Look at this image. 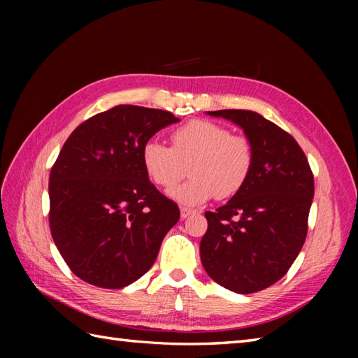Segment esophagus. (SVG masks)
I'll list each match as a JSON object with an SVG mask.
<instances>
[{
  "mask_svg": "<svg viewBox=\"0 0 358 358\" xmlns=\"http://www.w3.org/2000/svg\"><path fill=\"white\" fill-rule=\"evenodd\" d=\"M194 214H195V210H192V209H187V208H181L180 209V215H181V218H183V220H186L187 217H191Z\"/></svg>",
  "mask_w": 358,
  "mask_h": 358,
  "instance_id": "esophagus-1",
  "label": "esophagus"
}]
</instances>
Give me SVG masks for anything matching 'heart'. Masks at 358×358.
I'll return each instance as SVG.
<instances>
[{
	"instance_id": "b5f03b06",
	"label": "heart",
	"mask_w": 358,
	"mask_h": 358,
	"mask_svg": "<svg viewBox=\"0 0 358 358\" xmlns=\"http://www.w3.org/2000/svg\"><path fill=\"white\" fill-rule=\"evenodd\" d=\"M172 146L149 140L141 148L144 172L154 183L171 189L192 175L172 196L186 206H200L217 196L231 199L252 172L255 154L248 136L231 134L227 127L209 120H192L171 135Z\"/></svg>"
}]
</instances>
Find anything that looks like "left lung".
I'll return each instance as SVG.
<instances>
[{
	"mask_svg": "<svg viewBox=\"0 0 358 358\" xmlns=\"http://www.w3.org/2000/svg\"><path fill=\"white\" fill-rule=\"evenodd\" d=\"M208 113L243 129L254 146L255 162L241 191L224 206L204 214L203 268L229 291H263L285 275L305 245L314 175L292 135L260 113L241 109Z\"/></svg>",
	"mask_w": 358,
	"mask_h": 358,
	"instance_id": "8db88e82",
	"label": "left lung"
}]
</instances>
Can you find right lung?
I'll use <instances>...</instances> for the list:
<instances>
[{
    "instance_id": "add662e5",
    "label": "right lung",
    "mask_w": 358,
    "mask_h": 358,
    "mask_svg": "<svg viewBox=\"0 0 358 358\" xmlns=\"http://www.w3.org/2000/svg\"><path fill=\"white\" fill-rule=\"evenodd\" d=\"M177 121L162 109L121 104L66 140L49 177V224L59 254L86 283H134L180 220L177 203L150 183L141 163L143 144Z\"/></svg>"
}]
</instances>
